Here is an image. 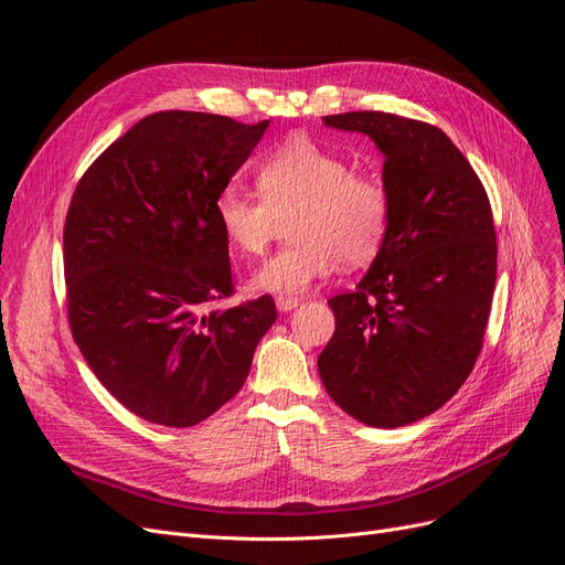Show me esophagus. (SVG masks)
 Returning a JSON list of instances; mask_svg holds the SVG:
<instances>
[{"label":"esophagus","mask_w":565,"mask_h":565,"mask_svg":"<svg viewBox=\"0 0 565 565\" xmlns=\"http://www.w3.org/2000/svg\"><path fill=\"white\" fill-rule=\"evenodd\" d=\"M299 303H301V301H299L297 297H282V295H280V297L276 299V306H278V311H280V313H287V311H295Z\"/></svg>","instance_id":"34e87169"}]
</instances>
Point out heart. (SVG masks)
Masks as SVG:
<instances>
[{"label":"heart","mask_w":565,"mask_h":565,"mask_svg":"<svg viewBox=\"0 0 565 565\" xmlns=\"http://www.w3.org/2000/svg\"><path fill=\"white\" fill-rule=\"evenodd\" d=\"M256 188L262 198L226 188L214 212L221 235L241 256L264 254L280 221L295 214L289 231L297 241L252 276L259 292L301 295L339 262L363 266L384 245L391 218L386 188L377 177L353 172L339 152L309 139L287 141L256 169Z\"/></svg>","instance_id":"1"}]
</instances>
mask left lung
<instances>
[{
  "label": "left lung",
  "instance_id": "8db88e82",
  "mask_svg": "<svg viewBox=\"0 0 565 565\" xmlns=\"http://www.w3.org/2000/svg\"><path fill=\"white\" fill-rule=\"evenodd\" d=\"M322 122L380 148L391 218L355 292L328 301L337 328L318 372L347 415L396 429L446 405L481 353L498 276L492 210L438 127L374 110Z\"/></svg>",
  "mask_w": 565,
  "mask_h": 565
}]
</instances>
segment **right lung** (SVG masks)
I'll return each mask as SVG.
<instances>
[{"label":"right lung","mask_w":565,"mask_h":565,"mask_svg":"<svg viewBox=\"0 0 565 565\" xmlns=\"http://www.w3.org/2000/svg\"><path fill=\"white\" fill-rule=\"evenodd\" d=\"M266 127L148 115L75 188L63 233L71 330L98 382L141 419L183 429L214 415L278 318L270 297L204 313L233 295L216 198Z\"/></svg>","instance_id":"right-lung-1"}]
</instances>
